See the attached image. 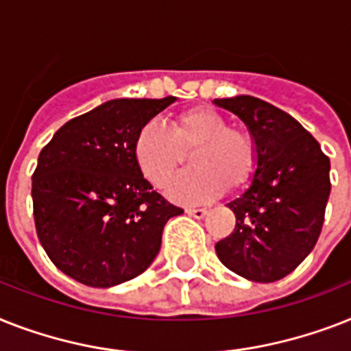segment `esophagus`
Instances as JSON below:
<instances>
[{"mask_svg":"<svg viewBox=\"0 0 351 351\" xmlns=\"http://www.w3.org/2000/svg\"><path fill=\"white\" fill-rule=\"evenodd\" d=\"M185 213H187L189 216H193V218H196V220H202V218L207 215V209H204V207L193 209V207H189V209H185Z\"/></svg>","mask_w":351,"mask_h":351,"instance_id":"obj_1","label":"esophagus"}]
</instances>
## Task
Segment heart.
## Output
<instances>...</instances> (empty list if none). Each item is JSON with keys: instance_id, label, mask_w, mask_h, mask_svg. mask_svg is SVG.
<instances>
[{"instance_id": "heart-1", "label": "heart", "mask_w": 351, "mask_h": 351, "mask_svg": "<svg viewBox=\"0 0 351 351\" xmlns=\"http://www.w3.org/2000/svg\"><path fill=\"white\" fill-rule=\"evenodd\" d=\"M191 149L195 171L176 178L167 195L180 204H200L220 196L227 185L243 189L258 167L254 138L243 130L229 128L218 111L191 108L164 126L158 121L142 124L133 141V156L141 173L155 187H166Z\"/></svg>"}]
</instances>
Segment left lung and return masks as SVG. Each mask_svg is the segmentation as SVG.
<instances>
[{"label": "left lung", "mask_w": 351, "mask_h": 351, "mask_svg": "<svg viewBox=\"0 0 351 351\" xmlns=\"http://www.w3.org/2000/svg\"><path fill=\"white\" fill-rule=\"evenodd\" d=\"M249 128L258 167L240 198L227 204L234 232L216 243L221 263L256 283L289 276L312 252L330 196V158L294 117L250 95L215 99Z\"/></svg>", "instance_id": "1"}]
</instances>
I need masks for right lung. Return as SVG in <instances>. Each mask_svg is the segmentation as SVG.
Masks as SVG:
<instances>
[{"instance_id": "obj_1", "label": "right lung", "mask_w": 351, "mask_h": 351, "mask_svg": "<svg viewBox=\"0 0 351 351\" xmlns=\"http://www.w3.org/2000/svg\"><path fill=\"white\" fill-rule=\"evenodd\" d=\"M175 101H108L68 121L39 153L37 238L79 283L108 289L141 276L160 250L164 225L184 213L153 191L133 156L136 131Z\"/></svg>"}]
</instances>
